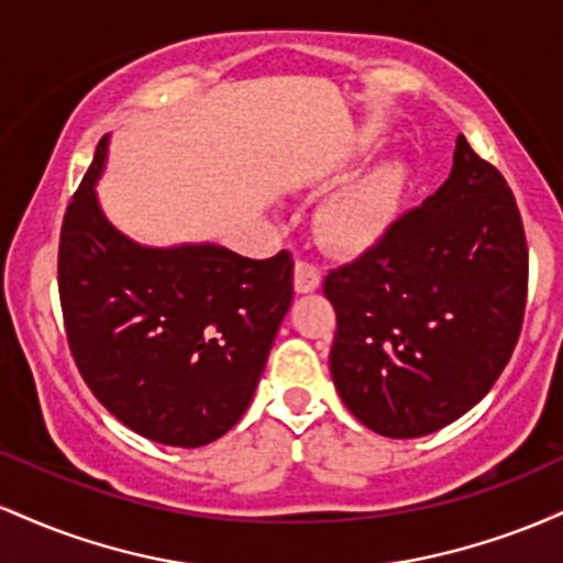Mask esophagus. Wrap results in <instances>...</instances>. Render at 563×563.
<instances>
[{"label": "esophagus", "mask_w": 563, "mask_h": 563, "mask_svg": "<svg viewBox=\"0 0 563 563\" xmlns=\"http://www.w3.org/2000/svg\"><path fill=\"white\" fill-rule=\"evenodd\" d=\"M294 288L299 290V294H312V290H318L320 288V269H318V264H312V262H307V260L296 262Z\"/></svg>", "instance_id": "esophagus-1"}]
</instances>
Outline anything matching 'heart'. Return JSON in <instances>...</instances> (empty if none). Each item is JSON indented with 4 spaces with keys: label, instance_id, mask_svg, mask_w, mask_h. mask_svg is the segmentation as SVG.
Here are the masks:
<instances>
[{
    "label": "heart",
    "instance_id": "obj_1",
    "mask_svg": "<svg viewBox=\"0 0 563 563\" xmlns=\"http://www.w3.org/2000/svg\"><path fill=\"white\" fill-rule=\"evenodd\" d=\"M405 172L397 164H384L360 183L341 190L320 217L322 235L341 251H363L384 235L399 209Z\"/></svg>",
    "mask_w": 563,
    "mask_h": 563
}]
</instances>
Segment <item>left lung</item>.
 <instances>
[{"instance_id":"8db88e82","label":"left lung","mask_w":563,"mask_h":563,"mask_svg":"<svg viewBox=\"0 0 563 563\" xmlns=\"http://www.w3.org/2000/svg\"><path fill=\"white\" fill-rule=\"evenodd\" d=\"M529 251L503 174L457 137L452 172L365 254L331 269V376L376 434L416 439L468 412L519 341Z\"/></svg>"}]
</instances>
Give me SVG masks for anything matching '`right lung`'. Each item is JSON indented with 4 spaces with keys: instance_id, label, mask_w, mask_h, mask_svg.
<instances>
[{
    "instance_id": "add662e5",
    "label": "right lung",
    "mask_w": 563,
    "mask_h": 563,
    "mask_svg": "<svg viewBox=\"0 0 563 563\" xmlns=\"http://www.w3.org/2000/svg\"><path fill=\"white\" fill-rule=\"evenodd\" d=\"M106 147L102 137L63 217L57 288L70 354L126 429L200 448L228 434L254 397L294 299V260L129 241L95 196Z\"/></svg>"
}]
</instances>
